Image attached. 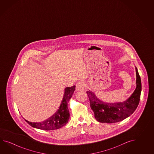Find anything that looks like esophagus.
Here are the masks:
<instances>
[{
    "label": "esophagus",
    "mask_w": 154,
    "mask_h": 154,
    "mask_svg": "<svg viewBox=\"0 0 154 154\" xmlns=\"http://www.w3.org/2000/svg\"><path fill=\"white\" fill-rule=\"evenodd\" d=\"M85 87V83L83 82H79L76 85V90L77 91H81L84 90Z\"/></svg>",
    "instance_id": "34e87169"
}]
</instances>
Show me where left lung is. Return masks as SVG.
<instances>
[{
    "instance_id": "left-lung-1",
    "label": "left lung",
    "mask_w": 154,
    "mask_h": 154,
    "mask_svg": "<svg viewBox=\"0 0 154 154\" xmlns=\"http://www.w3.org/2000/svg\"><path fill=\"white\" fill-rule=\"evenodd\" d=\"M136 70L137 87L131 97L125 101L117 103H106L99 100L94 92H86L90 107L94 112L96 119L101 123H113L124 120L133 113L139 105L141 91L140 75Z\"/></svg>"
}]
</instances>
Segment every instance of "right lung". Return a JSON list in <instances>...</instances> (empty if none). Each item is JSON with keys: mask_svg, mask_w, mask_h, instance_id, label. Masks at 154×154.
Masks as SVG:
<instances>
[{"mask_svg": "<svg viewBox=\"0 0 154 154\" xmlns=\"http://www.w3.org/2000/svg\"><path fill=\"white\" fill-rule=\"evenodd\" d=\"M75 89V86L67 87L64 90L62 101L58 111L49 118L42 122H31L25 121L33 128L45 131H53L62 128L68 122L70 114L68 107L69 100L72 97Z\"/></svg>", "mask_w": 154, "mask_h": 154, "instance_id": "1", "label": "right lung"}]
</instances>
